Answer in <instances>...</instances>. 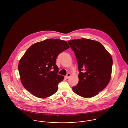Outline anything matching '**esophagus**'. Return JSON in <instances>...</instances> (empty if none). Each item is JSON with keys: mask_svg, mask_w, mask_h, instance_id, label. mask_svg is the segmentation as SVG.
I'll return each mask as SVG.
<instances>
[{"mask_svg": "<svg viewBox=\"0 0 128 128\" xmlns=\"http://www.w3.org/2000/svg\"><path fill=\"white\" fill-rule=\"evenodd\" d=\"M70 76V74L69 73H68L67 75L65 76V78H66V79H68Z\"/></svg>", "mask_w": 128, "mask_h": 128, "instance_id": "esophagus-1", "label": "esophagus"}]
</instances>
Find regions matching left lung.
<instances>
[{"label":"left lung","mask_w":128,"mask_h":128,"mask_svg":"<svg viewBox=\"0 0 128 128\" xmlns=\"http://www.w3.org/2000/svg\"><path fill=\"white\" fill-rule=\"evenodd\" d=\"M76 56L79 82L73 92L82 98H92L110 82L113 60L110 53L98 41L82 38L68 41Z\"/></svg>","instance_id":"1"}]
</instances>
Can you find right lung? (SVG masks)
I'll list each match as a JSON object with an SVG mask.
<instances>
[{
  "label": "right lung",
  "mask_w": 128,
  "mask_h": 128,
  "mask_svg": "<svg viewBox=\"0 0 128 128\" xmlns=\"http://www.w3.org/2000/svg\"><path fill=\"white\" fill-rule=\"evenodd\" d=\"M68 48L66 41L58 39H48L32 45L18 63L20 80L25 89L40 98L56 93L58 83L64 78L57 73L56 58Z\"/></svg>",
  "instance_id": "obj_1"
}]
</instances>
